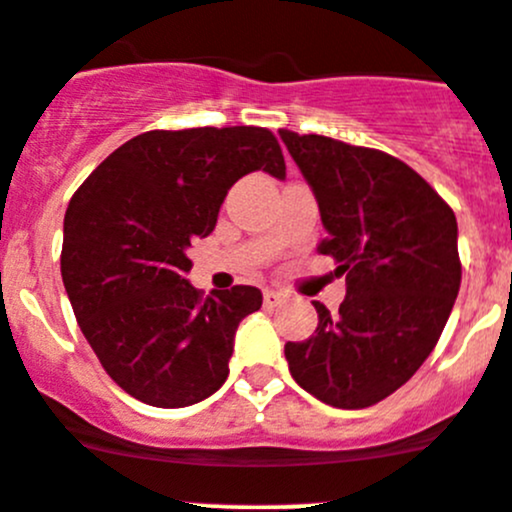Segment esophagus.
<instances>
[{"label":"esophagus","instance_id":"34e87169","mask_svg":"<svg viewBox=\"0 0 512 512\" xmlns=\"http://www.w3.org/2000/svg\"><path fill=\"white\" fill-rule=\"evenodd\" d=\"M282 300H285V295H282V292H277V290H265V305H267V307H277Z\"/></svg>","mask_w":512,"mask_h":512}]
</instances>
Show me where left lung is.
Instances as JSON below:
<instances>
[{"mask_svg":"<svg viewBox=\"0 0 512 512\" xmlns=\"http://www.w3.org/2000/svg\"><path fill=\"white\" fill-rule=\"evenodd\" d=\"M320 207L317 250L347 272L337 317L315 302L317 330L287 342L302 390L342 410L370 408L428 360L460 290L458 220L405 162L322 135L280 130Z\"/></svg>","mask_w":512,"mask_h":512,"instance_id":"1","label":"left lung"}]
</instances>
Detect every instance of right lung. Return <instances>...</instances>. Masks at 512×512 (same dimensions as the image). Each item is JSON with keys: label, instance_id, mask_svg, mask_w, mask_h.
<instances>
[{"label": "right lung", "instance_id": "right-lung-1", "mask_svg": "<svg viewBox=\"0 0 512 512\" xmlns=\"http://www.w3.org/2000/svg\"><path fill=\"white\" fill-rule=\"evenodd\" d=\"M285 180L262 127L145 132L114 150L69 200L62 282L107 375L155 408H187L222 388L237 325L262 292L235 285L202 300L187 250L207 237L227 190L250 172Z\"/></svg>", "mask_w": 512, "mask_h": 512}]
</instances>
